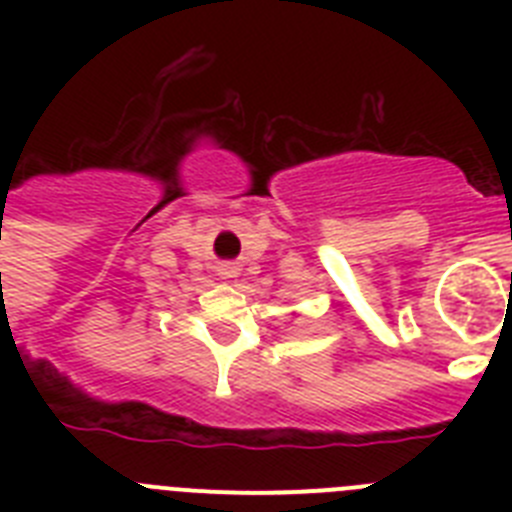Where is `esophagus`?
I'll return each mask as SVG.
<instances>
[{
    "mask_svg": "<svg viewBox=\"0 0 512 512\" xmlns=\"http://www.w3.org/2000/svg\"><path fill=\"white\" fill-rule=\"evenodd\" d=\"M233 274H235L233 266H223V269H220V277H223V279H230Z\"/></svg>",
    "mask_w": 512,
    "mask_h": 512,
    "instance_id": "esophagus-1",
    "label": "esophagus"
}]
</instances>
